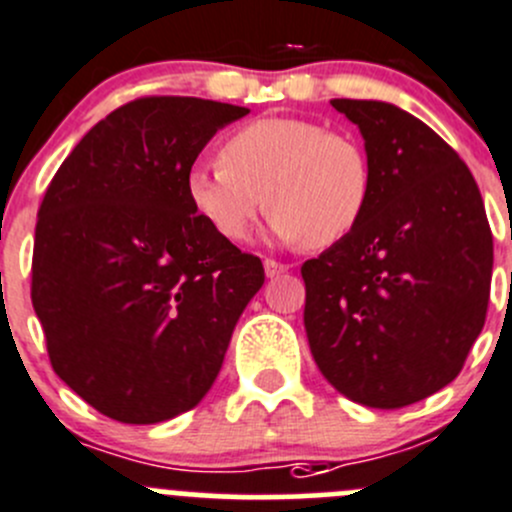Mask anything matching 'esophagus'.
<instances>
[{
	"mask_svg": "<svg viewBox=\"0 0 512 512\" xmlns=\"http://www.w3.org/2000/svg\"><path fill=\"white\" fill-rule=\"evenodd\" d=\"M282 272H287V265H282V262L270 260V257H267V260H265V275L267 277H277V275H282Z\"/></svg>",
	"mask_w": 512,
	"mask_h": 512,
	"instance_id": "obj_1",
	"label": "esophagus"
}]
</instances>
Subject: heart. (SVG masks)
Here are the masks:
<instances>
[{
  "label": "heart",
  "mask_w": 512,
  "mask_h": 512,
  "mask_svg": "<svg viewBox=\"0 0 512 512\" xmlns=\"http://www.w3.org/2000/svg\"><path fill=\"white\" fill-rule=\"evenodd\" d=\"M215 165L187 172L192 210L242 242L262 207L282 242L330 247L360 225L372 195L367 152L342 132L300 117H262L225 140Z\"/></svg>",
  "instance_id": "heart-1"
}]
</instances>
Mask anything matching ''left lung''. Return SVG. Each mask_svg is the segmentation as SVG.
<instances>
[{"mask_svg":"<svg viewBox=\"0 0 512 512\" xmlns=\"http://www.w3.org/2000/svg\"><path fill=\"white\" fill-rule=\"evenodd\" d=\"M372 170L360 225L302 265L305 330L332 388L395 410L463 370L485 325L493 232L458 152L405 109L332 99Z\"/></svg>","mask_w":512,"mask_h":512,"instance_id":"1","label":"left lung"}]
</instances>
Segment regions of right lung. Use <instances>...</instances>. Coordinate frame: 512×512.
Listing matches in <instances>:
<instances>
[{
	"mask_svg": "<svg viewBox=\"0 0 512 512\" xmlns=\"http://www.w3.org/2000/svg\"><path fill=\"white\" fill-rule=\"evenodd\" d=\"M250 109L140 97L97 122L49 182L32 255V305L49 362L107 418L152 425L212 388L260 257L217 235L187 172Z\"/></svg>",
	"mask_w": 512,
	"mask_h": 512,
	"instance_id": "add662e5",
	"label": "right lung"
}]
</instances>
